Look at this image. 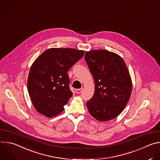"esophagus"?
<instances>
[{"label": "esophagus", "instance_id": "1", "mask_svg": "<svg viewBox=\"0 0 160 160\" xmlns=\"http://www.w3.org/2000/svg\"><path fill=\"white\" fill-rule=\"evenodd\" d=\"M83 90V88H79V89H76L75 90V92L77 93H80V92H82Z\"/></svg>", "mask_w": 160, "mask_h": 160}]
</instances>
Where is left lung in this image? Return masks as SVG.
<instances>
[{"instance_id":"left-lung-1","label":"left lung","mask_w":160,"mask_h":160,"mask_svg":"<svg viewBox=\"0 0 160 160\" xmlns=\"http://www.w3.org/2000/svg\"><path fill=\"white\" fill-rule=\"evenodd\" d=\"M85 60L95 82V92L86 104L98 121H108L124 109L132 92V80L123 59L105 49L87 51Z\"/></svg>"}]
</instances>
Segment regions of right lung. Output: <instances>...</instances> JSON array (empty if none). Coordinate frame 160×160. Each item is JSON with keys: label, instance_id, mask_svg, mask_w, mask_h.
Here are the masks:
<instances>
[{"label": "right lung", "instance_id": "obj_1", "mask_svg": "<svg viewBox=\"0 0 160 160\" xmlns=\"http://www.w3.org/2000/svg\"><path fill=\"white\" fill-rule=\"evenodd\" d=\"M83 55V50L52 48L35 60L29 73L28 89L37 112L50 118L63 111L73 95L67 72Z\"/></svg>", "mask_w": 160, "mask_h": 160}]
</instances>
